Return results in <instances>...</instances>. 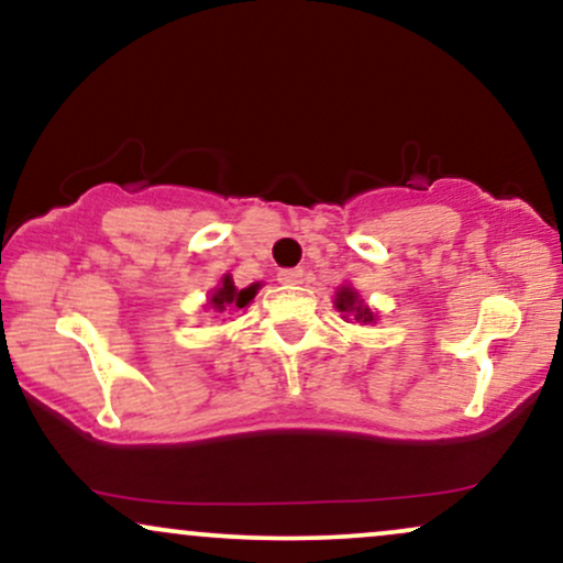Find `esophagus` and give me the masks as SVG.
Listing matches in <instances>:
<instances>
[{"mask_svg":"<svg viewBox=\"0 0 563 563\" xmlns=\"http://www.w3.org/2000/svg\"><path fill=\"white\" fill-rule=\"evenodd\" d=\"M301 277H303V269L299 267L280 269V273H277V280H280L283 286H296V283H301Z\"/></svg>","mask_w":563,"mask_h":563,"instance_id":"obj_1","label":"esophagus"}]
</instances>
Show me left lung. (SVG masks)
<instances>
[{"label": "left lung", "mask_w": 563, "mask_h": 563, "mask_svg": "<svg viewBox=\"0 0 563 563\" xmlns=\"http://www.w3.org/2000/svg\"><path fill=\"white\" fill-rule=\"evenodd\" d=\"M335 309H339V312H354V320H373V312L357 299V294H354L352 288L339 290V296H335Z\"/></svg>", "instance_id": "1"}]
</instances>
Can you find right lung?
I'll return each mask as SVG.
<instances>
[{"label":"right lung","mask_w":563,"mask_h":563,"mask_svg":"<svg viewBox=\"0 0 563 563\" xmlns=\"http://www.w3.org/2000/svg\"><path fill=\"white\" fill-rule=\"evenodd\" d=\"M254 294H256V286L238 290L235 286H232L230 277H224L222 286L217 288L214 296H211V307L219 309V312H224V309H243L245 303L254 299Z\"/></svg>","instance_id":"right-lung-1"}]
</instances>
